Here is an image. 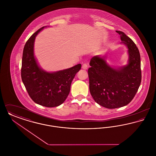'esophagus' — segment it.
<instances>
[{"instance_id":"34e87169","label":"esophagus","mask_w":156,"mask_h":156,"mask_svg":"<svg viewBox=\"0 0 156 156\" xmlns=\"http://www.w3.org/2000/svg\"><path fill=\"white\" fill-rule=\"evenodd\" d=\"M82 68L83 69H87L88 68V66L87 64H83L82 66Z\"/></svg>"}]
</instances>
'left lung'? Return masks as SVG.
<instances>
[{
	"label": "left lung",
	"instance_id": "1",
	"mask_svg": "<svg viewBox=\"0 0 156 156\" xmlns=\"http://www.w3.org/2000/svg\"><path fill=\"white\" fill-rule=\"evenodd\" d=\"M122 43L128 48L127 64L114 68L109 66L105 57L96 55L89 62L90 93L97 104L108 109L123 107L133 99L141 80L140 55L130 37L121 31H116Z\"/></svg>",
	"mask_w": 156,
	"mask_h": 156
}]
</instances>
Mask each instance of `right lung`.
Instances as JSON below:
<instances>
[{"label":"right lung","mask_w":156,"mask_h":156,"mask_svg":"<svg viewBox=\"0 0 156 156\" xmlns=\"http://www.w3.org/2000/svg\"><path fill=\"white\" fill-rule=\"evenodd\" d=\"M46 26L35 32L27 41L23 52L21 76L31 99L41 106L52 108L62 104L69 94L71 84L81 64L53 73L38 66L34 55V44L37 34Z\"/></svg>","instance_id":"obj_1"}]
</instances>
